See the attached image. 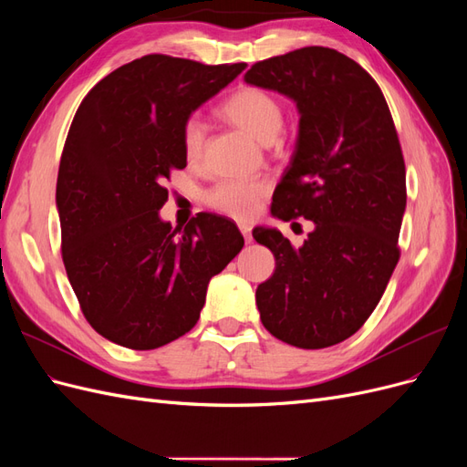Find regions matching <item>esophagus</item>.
<instances>
[{"label": "esophagus", "mask_w": 467, "mask_h": 467, "mask_svg": "<svg viewBox=\"0 0 467 467\" xmlns=\"http://www.w3.org/2000/svg\"><path fill=\"white\" fill-rule=\"evenodd\" d=\"M239 232L244 234L245 244H251V242H253V237H251V225H249V223H239Z\"/></svg>", "instance_id": "1"}]
</instances>
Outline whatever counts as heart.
<instances>
[{
  "mask_svg": "<svg viewBox=\"0 0 467 467\" xmlns=\"http://www.w3.org/2000/svg\"><path fill=\"white\" fill-rule=\"evenodd\" d=\"M220 115L244 130L259 144H273L285 124V110L278 99L261 88H239L225 99ZM204 146V126L199 119H189L182 126V151L187 160L201 158ZM268 192L263 181H220L206 194V202L223 214L237 220H247L257 210L259 201Z\"/></svg>",
  "mask_w": 467,
  "mask_h": 467,
  "instance_id": "obj_1",
  "label": "heart"
}]
</instances>
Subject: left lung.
Instances as JSON below:
<instances>
[{
	"mask_svg": "<svg viewBox=\"0 0 467 467\" xmlns=\"http://www.w3.org/2000/svg\"><path fill=\"white\" fill-rule=\"evenodd\" d=\"M244 79L298 109V138L271 214L314 222L300 247L276 228L253 230L276 261L255 294L261 321L292 347H333L370 317L400 261L407 191L398 132L378 83L333 48L275 56Z\"/></svg>",
	"mask_w": 467,
	"mask_h": 467,
	"instance_id": "obj_1",
	"label": "left lung"
}]
</instances>
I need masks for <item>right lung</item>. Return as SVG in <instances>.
Listing matches in <instances>:
<instances>
[{
    "label": "right lung",
    "instance_id": "1",
    "mask_svg": "<svg viewBox=\"0 0 467 467\" xmlns=\"http://www.w3.org/2000/svg\"><path fill=\"white\" fill-rule=\"evenodd\" d=\"M247 64L142 56L83 99L62 151L56 208L62 259L91 327L134 350L163 347L201 317L210 278L244 247L237 225L201 212L163 222V187L185 169L182 126Z\"/></svg>",
    "mask_w": 467,
    "mask_h": 467
}]
</instances>
